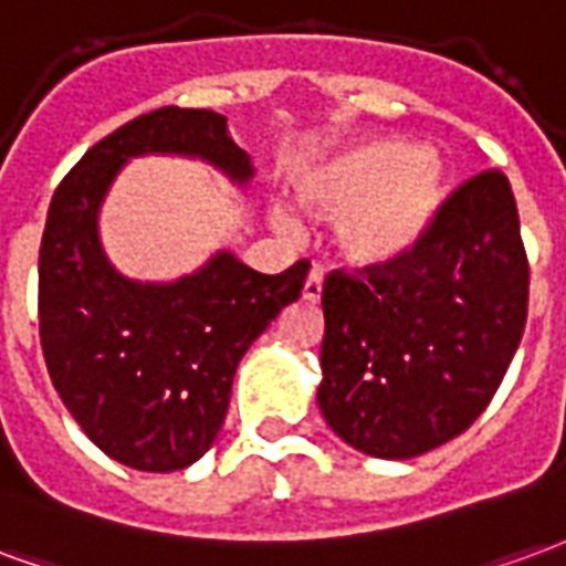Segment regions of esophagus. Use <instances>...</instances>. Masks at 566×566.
<instances>
[{"label":"esophagus","instance_id":"1","mask_svg":"<svg viewBox=\"0 0 566 566\" xmlns=\"http://www.w3.org/2000/svg\"><path fill=\"white\" fill-rule=\"evenodd\" d=\"M304 301H319L323 298V274L319 271H311V277L304 280V289H301Z\"/></svg>","mask_w":566,"mask_h":566}]
</instances>
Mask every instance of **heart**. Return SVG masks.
<instances>
[{
	"label": "heart",
	"mask_w": 566,
	"mask_h": 566,
	"mask_svg": "<svg viewBox=\"0 0 566 566\" xmlns=\"http://www.w3.org/2000/svg\"><path fill=\"white\" fill-rule=\"evenodd\" d=\"M447 184V159L434 147L365 138L301 168L295 196L313 213L334 217V243L346 262L386 268L422 243L443 208ZM271 222L295 232L283 210H274Z\"/></svg>",
	"instance_id": "b5f03b06"
}]
</instances>
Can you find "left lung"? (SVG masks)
I'll return each instance as SVG.
<instances>
[{
    "instance_id": "8db88e82",
    "label": "left lung",
    "mask_w": 566,
    "mask_h": 566,
    "mask_svg": "<svg viewBox=\"0 0 566 566\" xmlns=\"http://www.w3.org/2000/svg\"><path fill=\"white\" fill-rule=\"evenodd\" d=\"M527 274L501 171L458 187L401 262L332 271L316 401L334 434L365 455L401 461L468 431L518 349Z\"/></svg>"
}]
</instances>
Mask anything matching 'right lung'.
Here are the masks:
<instances>
[{"label":"right lung","mask_w":566,"mask_h":566,"mask_svg":"<svg viewBox=\"0 0 566 566\" xmlns=\"http://www.w3.org/2000/svg\"><path fill=\"white\" fill-rule=\"evenodd\" d=\"M189 156L238 187L250 153L217 111H150L111 132L56 187L39 250V334L53 389L84 434L119 464L171 473L220 434L243 353L301 298L311 262L259 274L229 250L171 280L142 283L111 265L98 210L135 156Z\"/></svg>","instance_id":"add662e5"}]
</instances>
